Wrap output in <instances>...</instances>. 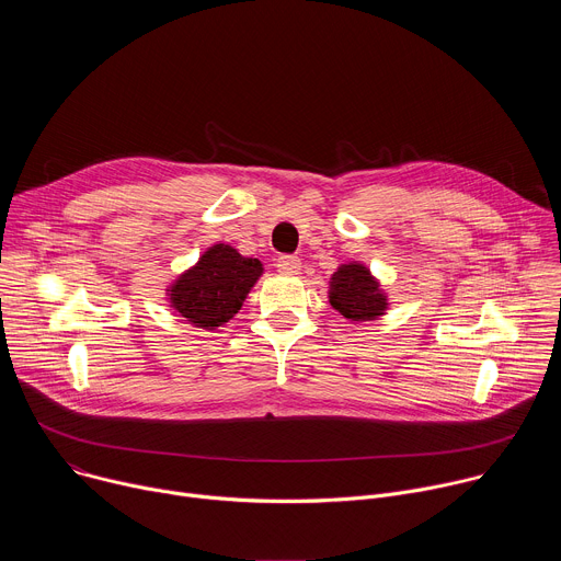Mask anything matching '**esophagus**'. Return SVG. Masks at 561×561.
<instances>
[{
	"instance_id": "esophagus-1",
	"label": "esophagus",
	"mask_w": 561,
	"mask_h": 561,
	"mask_svg": "<svg viewBox=\"0 0 561 561\" xmlns=\"http://www.w3.org/2000/svg\"><path fill=\"white\" fill-rule=\"evenodd\" d=\"M301 268V260L297 255H279L277 257V271L282 275H297Z\"/></svg>"
}]
</instances>
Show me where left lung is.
Returning <instances> with one entry per match:
<instances>
[{"label":"left lung","mask_w":561,"mask_h":561,"mask_svg":"<svg viewBox=\"0 0 561 561\" xmlns=\"http://www.w3.org/2000/svg\"><path fill=\"white\" fill-rule=\"evenodd\" d=\"M331 306L351 322H368L383 314L386 295L362 264H344L331 279Z\"/></svg>","instance_id":"1"}]
</instances>
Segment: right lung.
I'll list each match as a JSON object with an SVG mask.
<instances>
[{"mask_svg":"<svg viewBox=\"0 0 561 561\" xmlns=\"http://www.w3.org/2000/svg\"><path fill=\"white\" fill-rule=\"evenodd\" d=\"M262 271L260 260L215 244L171 286V306L199 329L221 327L242 308Z\"/></svg>","mask_w":561,"mask_h":561,"instance_id":"add662e5","label":"right lung"}]
</instances>
